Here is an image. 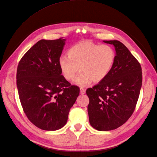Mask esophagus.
<instances>
[{"mask_svg":"<svg viewBox=\"0 0 157 157\" xmlns=\"http://www.w3.org/2000/svg\"><path fill=\"white\" fill-rule=\"evenodd\" d=\"M85 92H86V91H85V90L84 88H80V94L83 95V94H85Z\"/></svg>","mask_w":157,"mask_h":157,"instance_id":"34e87169","label":"esophagus"}]
</instances>
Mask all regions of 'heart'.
I'll return each instance as SVG.
<instances>
[{
    "label": "heart",
    "mask_w": 157,
    "mask_h": 157,
    "mask_svg": "<svg viewBox=\"0 0 157 157\" xmlns=\"http://www.w3.org/2000/svg\"><path fill=\"white\" fill-rule=\"evenodd\" d=\"M115 53L110 46L99 45L90 40L75 44L69 51V56H61L58 65L63 77L68 81L75 79V84L86 86L92 81L99 82L105 79L112 69Z\"/></svg>",
    "instance_id": "heart-1"
}]
</instances>
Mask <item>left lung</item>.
<instances>
[{"label": "left lung", "mask_w": 157, "mask_h": 157, "mask_svg": "<svg viewBox=\"0 0 157 157\" xmlns=\"http://www.w3.org/2000/svg\"><path fill=\"white\" fill-rule=\"evenodd\" d=\"M113 44L116 56L107 77L86 90L89 121L99 131L120 127L129 119L138 100L142 85L140 63L118 40H103Z\"/></svg>", "instance_id": "left-lung-1"}]
</instances>
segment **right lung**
Wrapping results in <instances>:
<instances>
[{
  "label": "right lung",
  "mask_w": 157,
  "mask_h": 157,
  "mask_svg": "<svg viewBox=\"0 0 157 157\" xmlns=\"http://www.w3.org/2000/svg\"><path fill=\"white\" fill-rule=\"evenodd\" d=\"M65 39L40 40L19 62L16 82L23 111L33 124L54 131L65 125L80 90L61 75L58 59Z\"/></svg>",
  "instance_id": "right-lung-1"
}]
</instances>
